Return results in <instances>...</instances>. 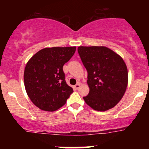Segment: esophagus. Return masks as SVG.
<instances>
[{"instance_id": "esophagus-1", "label": "esophagus", "mask_w": 149, "mask_h": 149, "mask_svg": "<svg viewBox=\"0 0 149 149\" xmlns=\"http://www.w3.org/2000/svg\"><path fill=\"white\" fill-rule=\"evenodd\" d=\"M80 84L78 83H77L76 85H74V86H73V88L76 89V90H78V89L80 88Z\"/></svg>"}]
</instances>
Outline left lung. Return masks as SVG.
Returning a JSON list of instances; mask_svg holds the SVG:
<instances>
[{
  "label": "left lung",
  "mask_w": 149,
  "mask_h": 149,
  "mask_svg": "<svg viewBox=\"0 0 149 149\" xmlns=\"http://www.w3.org/2000/svg\"><path fill=\"white\" fill-rule=\"evenodd\" d=\"M78 52L88 71L90 92L83 97L85 103L98 111L113 108L123 97L128 83L123 58L104 46H80Z\"/></svg>",
  "instance_id": "8db88e82"
}]
</instances>
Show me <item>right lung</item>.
<instances>
[{"mask_svg":"<svg viewBox=\"0 0 149 149\" xmlns=\"http://www.w3.org/2000/svg\"><path fill=\"white\" fill-rule=\"evenodd\" d=\"M76 47H45L26 63L24 81L27 95L42 111H54L66 104L73 92L66 84L63 66L72 57Z\"/></svg>","mask_w":149,"mask_h":149,"instance_id":"1","label":"right lung"}]
</instances>
